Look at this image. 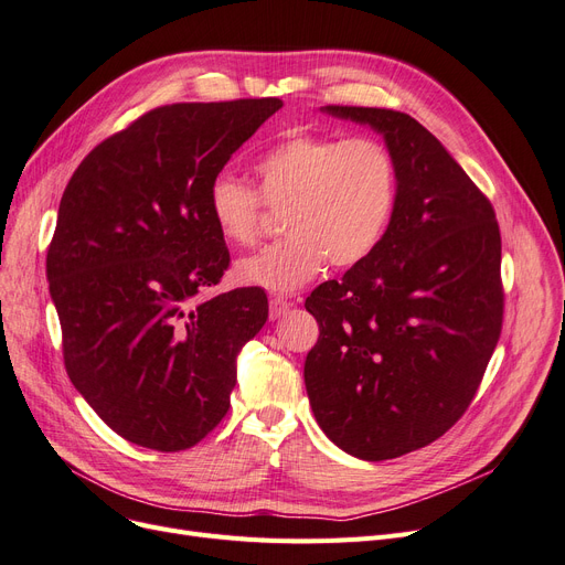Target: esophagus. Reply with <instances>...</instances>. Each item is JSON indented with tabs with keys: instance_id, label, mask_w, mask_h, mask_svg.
<instances>
[{
	"instance_id": "1",
	"label": "esophagus",
	"mask_w": 565,
	"mask_h": 565,
	"mask_svg": "<svg viewBox=\"0 0 565 565\" xmlns=\"http://www.w3.org/2000/svg\"><path fill=\"white\" fill-rule=\"evenodd\" d=\"M289 308H291V301H287L285 297H270V301H268L270 320H280L282 315L289 312Z\"/></svg>"
}]
</instances>
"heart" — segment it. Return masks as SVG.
<instances>
[{"mask_svg":"<svg viewBox=\"0 0 565 565\" xmlns=\"http://www.w3.org/2000/svg\"><path fill=\"white\" fill-rule=\"evenodd\" d=\"M257 190L220 173L209 188V213L232 245L259 238L264 206L285 211L287 238L238 259L245 285L295 291L329 262L333 268L364 264L385 238L398 204V167L375 139L295 134L255 160Z\"/></svg>","mask_w":565,"mask_h":565,"instance_id":"obj_1","label":"heart"}]
</instances>
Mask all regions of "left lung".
Segmentation results:
<instances>
[{
	"mask_svg": "<svg viewBox=\"0 0 565 565\" xmlns=\"http://www.w3.org/2000/svg\"><path fill=\"white\" fill-rule=\"evenodd\" d=\"M324 110L385 137L398 204L377 250L306 299L320 338L303 377L329 440L385 461L438 440L476 398L503 329L501 232L491 201L415 118Z\"/></svg>",
	"mask_w": 565,
	"mask_h": 565,
	"instance_id": "8db88e82",
	"label": "left lung"
}]
</instances>
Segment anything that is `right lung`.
<instances>
[{
  "mask_svg": "<svg viewBox=\"0 0 565 565\" xmlns=\"http://www.w3.org/2000/svg\"><path fill=\"white\" fill-rule=\"evenodd\" d=\"M280 106H157L89 152L62 194L46 274L64 369L134 445L180 452L230 411L236 354L268 301L259 287L199 297L230 266L209 188Z\"/></svg>",
  "mask_w": 565,
  "mask_h": 565,
  "instance_id": "add662e5",
  "label": "right lung"
}]
</instances>
